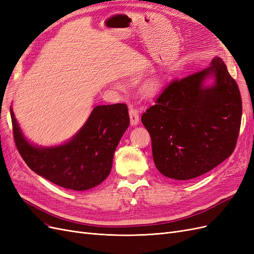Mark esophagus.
<instances>
[{
	"mask_svg": "<svg viewBox=\"0 0 254 254\" xmlns=\"http://www.w3.org/2000/svg\"><path fill=\"white\" fill-rule=\"evenodd\" d=\"M129 117H130V124L132 126H136L138 124V121H139L138 111L133 107H130Z\"/></svg>",
	"mask_w": 254,
	"mask_h": 254,
	"instance_id": "obj_1",
	"label": "esophagus"
}]
</instances>
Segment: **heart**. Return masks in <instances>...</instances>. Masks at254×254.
Listing matches in <instances>:
<instances>
[{
    "instance_id": "heart-1",
    "label": "heart",
    "mask_w": 254,
    "mask_h": 254,
    "mask_svg": "<svg viewBox=\"0 0 254 254\" xmlns=\"http://www.w3.org/2000/svg\"><path fill=\"white\" fill-rule=\"evenodd\" d=\"M161 90V83L157 78H150L143 85L141 91L146 98H154Z\"/></svg>"
}]
</instances>
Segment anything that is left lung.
I'll return each mask as SVG.
<instances>
[{"label": "left lung", "instance_id": "1", "mask_svg": "<svg viewBox=\"0 0 254 254\" xmlns=\"http://www.w3.org/2000/svg\"><path fill=\"white\" fill-rule=\"evenodd\" d=\"M214 82L207 84V79ZM242 120L239 86L220 57L166 87L142 116L156 169L178 181L197 178L229 157Z\"/></svg>", "mask_w": 254, "mask_h": 254}]
</instances>
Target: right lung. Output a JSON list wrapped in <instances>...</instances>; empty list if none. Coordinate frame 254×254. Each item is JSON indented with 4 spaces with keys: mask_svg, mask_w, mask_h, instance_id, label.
<instances>
[{
    "mask_svg": "<svg viewBox=\"0 0 254 254\" xmlns=\"http://www.w3.org/2000/svg\"><path fill=\"white\" fill-rule=\"evenodd\" d=\"M10 115L16 148L28 167L56 185L75 191L91 189L106 180L130 123L126 104L98 105L70 139L42 147L26 138L11 107Z\"/></svg>",
    "mask_w": 254,
    "mask_h": 254,
    "instance_id": "right-lung-1",
    "label": "right lung"
}]
</instances>
